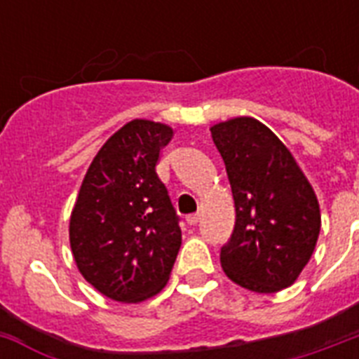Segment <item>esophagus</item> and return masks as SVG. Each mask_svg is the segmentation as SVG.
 <instances>
[{
  "mask_svg": "<svg viewBox=\"0 0 359 359\" xmlns=\"http://www.w3.org/2000/svg\"><path fill=\"white\" fill-rule=\"evenodd\" d=\"M199 219H201V216H199V214H191V216H188V218H186V222H188V225H197L199 224Z\"/></svg>",
  "mask_w": 359,
  "mask_h": 359,
  "instance_id": "esophagus-1",
  "label": "esophagus"
}]
</instances>
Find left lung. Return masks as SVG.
<instances>
[{
  "label": "left lung",
  "mask_w": 359,
  "mask_h": 359,
  "mask_svg": "<svg viewBox=\"0 0 359 359\" xmlns=\"http://www.w3.org/2000/svg\"><path fill=\"white\" fill-rule=\"evenodd\" d=\"M236 222L219 262L225 276L253 292L272 294L294 283L311 259L318 233L317 196L283 141L253 117L214 124Z\"/></svg>",
  "instance_id": "8db88e82"
}]
</instances>
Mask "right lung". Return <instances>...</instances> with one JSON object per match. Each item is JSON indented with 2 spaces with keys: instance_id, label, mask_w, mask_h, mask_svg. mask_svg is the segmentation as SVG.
<instances>
[{
  "instance_id": "add662e5",
  "label": "right lung",
  "mask_w": 359,
  "mask_h": 359,
  "mask_svg": "<svg viewBox=\"0 0 359 359\" xmlns=\"http://www.w3.org/2000/svg\"><path fill=\"white\" fill-rule=\"evenodd\" d=\"M171 137L173 128L163 123L124 124L93 158L70 214L76 266L115 302L137 304L158 294L180 250L179 216L156 175Z\"/></svg>"
}]
</instances>
